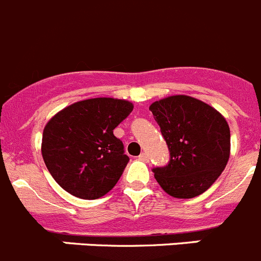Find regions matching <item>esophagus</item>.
<instances>
[{
    "label": "esophagus",
    "mask_w": 261,
    "mask_h": 261,
    "mask_svg": "<svg viewBox=\"0 0 261 261\" xmlns=\"http://www.w3.org/2000/svg\"><path fill=\"white\" fill-rule=\"evenodd\" d=\"M138 159L142 160V162H149V155H147L146 152H142V154L138 156Z\"/></svg>",
    "instance_id": "esophagus-1"
}]
</instances>
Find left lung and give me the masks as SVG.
<instances>
[{
  "instance_id": "left-lung-1",
  "label": "left lung",
  "mask_w": 261,
  "mask_h": 261,
  "mask_svg": "<svg viewBox=\"0 0 261 261\" xmlns=\"http://www.w3.org/2000/svg\"><path fill=\"white\" fill-rule=\"evenodd\" d=\"M171 159L152 169L167 194L189 199L204 193L226 167L230 129L216 109L189 95H171L150 106Z\"/></svg>"
}]
</instances>
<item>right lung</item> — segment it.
I'll return each instance as SVG.
<instances>
[{"label":"right lung","instance_id":"add662e5","mask_svg":"<svg viewBox=\"0 0 261 261\" xmlns=\"http://www.w3.org/2000/svg\"><path fill=\"white\" fill-rule=\"evenodd\" d=\"M132 110L125 99L90 98L64 107L47 121L41 154L61 188L81 199H97L116 185L129 158L114 129Z\"/></svg>","mask_w":261,"mask_h":261}]
</instances>
